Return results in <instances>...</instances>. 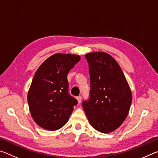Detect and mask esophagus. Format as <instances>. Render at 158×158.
Segmentation results:
<instances>
[{
	"mask_svg": "<svg viewBox=\"0 0 158 158\" xmlns=\"http://www.w3.org/2000/svg\"><path fill=\"white\" fill-rule=\"evenodd\" d=\"M77 101H78V102H79V103H81V99H82L81 96H78V97L77 98Z\"/></svg>",
	"mask_w": 158,
	"mask_h": 158,
	"instance_id": "34e87169",
	"label": "esophagus"
}]
</instances>
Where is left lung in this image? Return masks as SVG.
<instances>
[{"instance_id": "8db88e82", "label": "left lung", "mask_w": 158, "mask_h": 158, "mask_svg": "<svg viewBox=\"0 0 158 158\" xmlns=\"http://www.w3.org/2000/svg\"><path fill=\"white\" fill-rule=\"evenodd\" d=\"M89 63V98L82 106L90 124L96 130L109 133L121 126L132 100L129 85L121 67L105 52L85 56Z\"/></svg>"}]
</instances>
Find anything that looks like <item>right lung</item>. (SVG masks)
Listing matches in <instances>:
<instances>
[{"label":"right lung","instance_id":"1","mask_svg":"<svg viewBox=\"0 0 158 158\" xmlns=\"http://www.w3.org/2000/svg\"><path fill=\"white\" fill-rule=\"evenodd\" d=\"M80 56L56 53L37 69L28 93L29 109L33 120L41 127L53 131L68 121L78 103L68 93L67 76Z\"/></svg>","mask_w":158,"mask_h":158}]
</instances>
